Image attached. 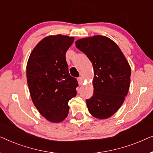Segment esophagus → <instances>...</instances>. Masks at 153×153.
Wrapping results in <instances>:
<instances>
[{
    "label": "esophagus",
    "mask_w": 153,
    "mask_h": 153,
    "mask_svg": "<svg viewBox=\"0 0 153 153\" xmlns=\"http://www.w3.org/2000/svg\"><path fill=\"white\" fill-rule=\"evenodd\" d=\"M78 83H79V85H81L83 83V79L82 78V77H81V76L79 77V78H78Z\"/></svg>",
    "instance_id": "esophagus-1"
}]
</instances>
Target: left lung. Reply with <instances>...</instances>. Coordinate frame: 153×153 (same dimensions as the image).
<instances>
[{
	"instance_id": "obj_1",
	"label": "left lung",
	"mask_w": 153,
	"mask_h": 153,
	"mask_svg": "<svg viewBox=\"0 0 153 153\" xmlns=\"http://www.w3.org/2000/svg\"><path fill=\"white\" fill-rule=\"evenodd\" d=\"M93 64V95L86 100L92 116L109 118L119 109L128 93L131 68L118 46L107 37L95 35L76 42Z\"/></svg>"
}]
</instances>
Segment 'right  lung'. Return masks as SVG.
<instances>
[{
	"mask_svg": "<svg viewBox=\"0 0 153 153\" xmlns=\"http://www.w3.org/2000/svg\"><path fill=\"white\" fill-rule=\"evenodd\" d=\"M73 37L50 35L31 52L26 67L27 82L32 101L43 117L53 123L68 115V102L76 95L78 81L68 71L65 53Z\"/></svg>",
	"mask_w": 153,
	"mask_h": 153,
	"instance_id": "right-lung-1",
	"label": "right lung"
}]
</instances>
